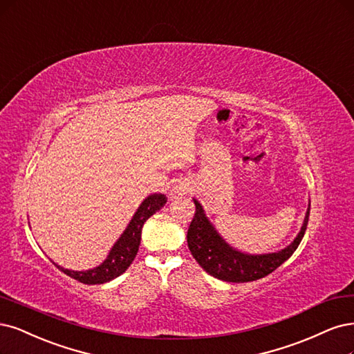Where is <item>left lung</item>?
<instances>
[{"mask_svg": "<svg viewBox=\"0 0 354 354\" xmlns=\"http://www.w3.org/2000/svg\"><path fill=\"white\" fill-rule=\"evenodd\" d=\"M194 216L187 230V245L193 258L209 275L223 279L228 283H248L266 277L284 263L295 250L299 248L300 241L306 231L310 206L304 216L303 227L299 236L290 246L277 253L268 254H246L230 248L227 243L219 237L215 228L205 216L201 203L193 199Z\"/></svg>", "mask_w": 354, "mask_h": 354, "instance_id": "left-lung-1", "label": "left lung"}]
</instances>
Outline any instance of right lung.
I'll use <instances>...</instances> for the list:
<instances>
[{
	"label": "right lung",
	"mask_w": 354,
	"mask_h": 354,
	"mask_svg": "<svg viewBox=\"0 0 354 354\" xmlns=\"http://www.w3.org/2000/svg\"><path fill=\"white\" fill-rule=\"evenodd\" d=\"M165 202L167 198L161 193H155L151 194L149 198H146L139 206L138 212L133 216L124 233L121 234L111 252H109L108 258L100 266H96L89 271H70L58 266L57 263L54 265L59 271H63L66 275L77 279L79 283L83 284H104L111 281V279L123 274L130 266V263L135 261L140 245L143 224L146 223V219L151 218L156 211H160L165 205Z\"/></svg>",
	"instance_id": "1"
}]
</instances>
